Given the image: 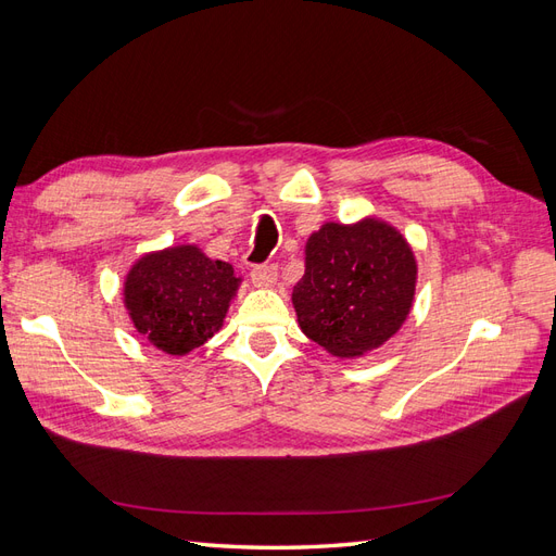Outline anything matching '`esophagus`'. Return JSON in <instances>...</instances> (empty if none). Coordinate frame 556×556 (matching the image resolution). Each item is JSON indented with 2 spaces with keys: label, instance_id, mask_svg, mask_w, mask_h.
Returning a JSON list of instances; mask_svg holds the SVG:
<instances>
[{
  "label": "esophagus",
  "instance_id": "obj_1",
  "mask_svg": "<svg viewBox=\"0 0 556 556\" xmlns=\"http://www.w3.org/2000/svg\"><path fill=\"white\" fill-rule=\"evenodd\" d=\"M250 278H252V285H255V288H271V285L278 278V266H274V264L255 266L250 271Z\"/></svg>",
  "mask_w": 556,
  "mask_h": 556
}]
</instances>
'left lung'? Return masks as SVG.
<instances>
[{"instance_id": "left-lung-1", "label": "left lung", "mask_w": 556, "mask_h": 556, "mask_svg": "<svg viewBox=\"0 0 556 556\" xmlns=\"http://www.w3.org/2000/svg\"><path fill=\"white\" fill-rule=\"evenodd\" d=\"M306 271L292 290L296 323L339 359L384 345L415 301L417 260L403 233L380 217L325 223L304 248Z\"/></svg>"}]
</instances>
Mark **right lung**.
<instances>
[{
    "mask_svg": "<svg viewBox=\"0 0 556 556\" xmlns=\"http://www.w3.org/2000/svg\"><path fill=\"white\" fill-rule=\"evenodd\" d=\"M243 278L194 243L150 250L129 266L123 304L143 339L172 357L190 355L225 325Z\"/></svg>",
    "mask_w": 556,
    "mask_h": 556,
    "instance_id": "obj_1",
    "label": "right lung"
}]
</instances>
